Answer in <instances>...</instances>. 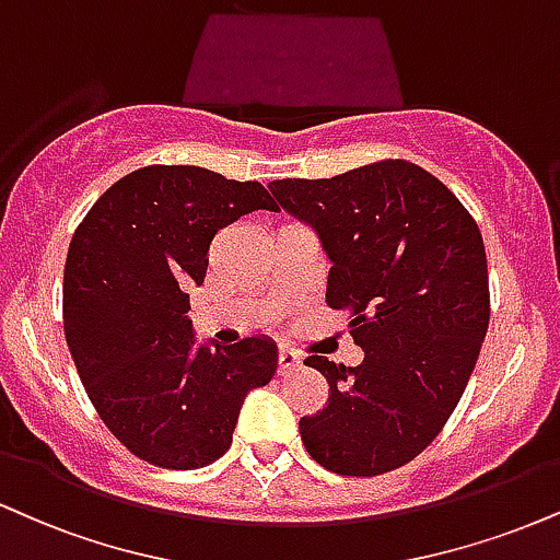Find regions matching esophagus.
Here are the masks:
<instances>
[{"instance_id":"34e87169","label":"esophagus","mask_w":560,"mask_h":560,"mask_svg":"<svg viewBox=\"0 0 560 560\" xmlns=\"http://www.w3.org/2000/svg\"><path fill=\"white\" fill-rule=\"evenodd\" d=\"M300 362L302 360L298 352H292V349H287V347L279 349V375H287V373H292V370H298Z\"/></svg>"}]
</instances>
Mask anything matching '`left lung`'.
Listing matches in <instances>:
<instances>
[{
    "label": "left lung",
    "mask_w": 560,
    "mask_h": 560,
    "mask_svg": "<svg viewBox=\"0 0 560 560\" xmlns=\"http://www.w3.org/2000/svg\"><path fill=\"white\" fill-rule=\"evenodd\" d=\"M268 187L320 234L334 262L326 302L345 310L365 352L357 368L307 357L328 381V401L300 420L302 443L336 475L399 469L448 422L488 331L477 221L441 179L404 159Z\"/></svg>",
    "instance_id": "obj_1"
}]
</instances>
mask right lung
Returning a JSON list of instances; mask_svg holds the SVG:
<instances>
[{"label": "right lung", "instance_id": "1", "mask_svg": "<svg viewBox=\"0 0 560 560\" xmlns=\"http://www.w3.org/2000/svg\"><path fill=\"white\" fill-rule=\"evenodd\" d=\"M258 208H279L260 182L151 164L114 182L72 234L67 347L101 422L153 467L198 469L224 456L247 390L273 378L271 341L195 352L185 315L215 232Z\"/></svg>", "mask_w": 560, "mask_h": 560}]
</instances>
